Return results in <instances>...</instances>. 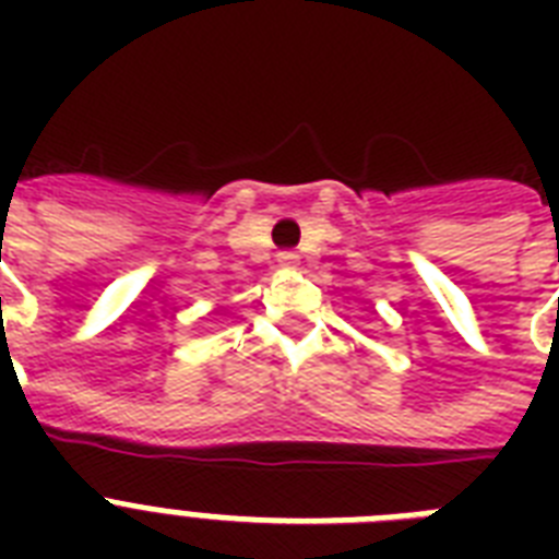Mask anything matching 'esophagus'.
Returning <instances> with one entry per match:
<instances>
[{
    "mask_svg": "<svg viewBox=\"0 0 559 559\" xmlns=\"http://www.w3.org/2000/svg\"><path fill=\"white\" fill-rule=\"evenodd\" d=\"M278 263L284 266V270H293L298 263V254L296 252H278Z\"/></svg>",
    "mask_w": 559,
    "mask_h": 559,
    "instance_id": "esophagus-1",
    "label": "esophagus"
}]
</instances>
